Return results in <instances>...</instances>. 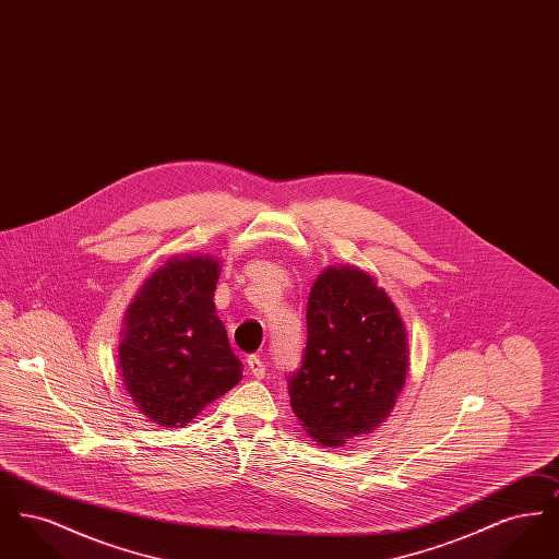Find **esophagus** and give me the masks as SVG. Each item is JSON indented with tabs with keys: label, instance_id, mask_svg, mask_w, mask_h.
Instances as JSON below:
<instances>
[{
	"label": "esophagus",
	"instance_id": "obj_1",
	"mask_svg": "<svg viewBox=\"0 0 559 559\" xmlns=\"http://www.w3.org/2000/svg\"><path fill=\"white\" fill-rule=\"evenodd\" d=\"M247 369L251 371L255 379H264L266 377V365L262 362L260 356H249L247 358Z\"/></svg>",
	"mask_w": 559,
	"mask_h": 559
}]
</instances>
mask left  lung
Masks as SVG:
<instances>
[{"label": "left lung", "instance_id": "left-lung-1", "mask_svg": "<svg viewBox=\"0 0 559 559\" xmlns=\"http://www.w3.org/2000/svg\"><path fill=\"white\" fill-rule=\"evenodd\" d=\"M308 342L301 367L287 379L295 417L322 447L381 426L408 369L399 308L371 274L326 267L308 297Z\"/></svg>", "mask_w": 559, "mask_h": 559}]
</instances>
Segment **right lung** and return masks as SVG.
<instances>
[{"instance_id":"obj_1","label":"right lung","mask_w":559,"mask_h":559,"mask_svg":"<svg viewBox=\"0 0 559 559\" xmlns=\"http://www.w3.org/2000/svg\"><path fill=\"white\" fill-rule=\"evenodd\" d=\"M219 262L171 258L133 297L119 344V369L142 415L185 427L242 379V365L215 314Z\"/></svg>"}]
</instances>
